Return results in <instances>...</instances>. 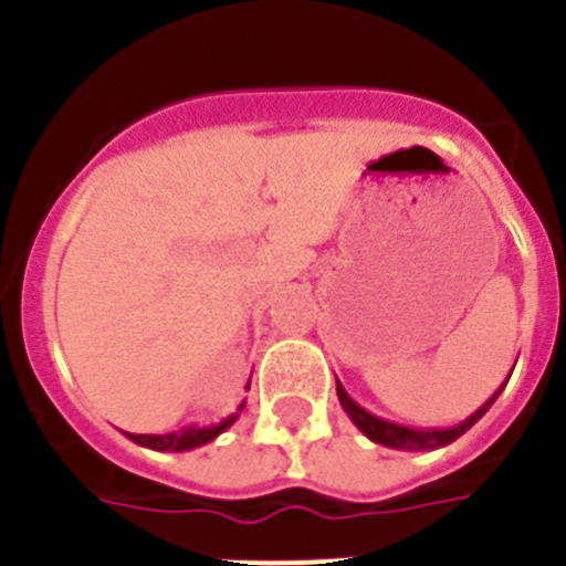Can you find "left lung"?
<instances>
[{
    "instance_id": "obj_1",
    "label": "left lung",
    "mask_w": 566,
    "mask_h": 566,
    "mask_svg": "<svg viewBox=\"0 0 566 566\" xmlns=\"http://www.w3.org/2000/svg\"><path fill=\"white\" fill-rule=\"evenodd\" d=\"M501 389H497V392L492 395V398L486 400L481 409H475L468 420L459 422V426H451V429H426V431L409 429V426H398V422H389V420H381V417L370 415V411L361 409L354 398H348V392L339 387V381H337V398H339V403H343L345 415L354 420V426L367 437V440L378 442V446L395 448V451H434V448L451 446V442L459 440L464 431L473 429L475 422H479L481 417L490 411V406L495 403V398L501 395Z\"/></svg>"
}]
</instances>
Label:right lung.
Masks as SVG:
<instances>
[{
	"mask_svg": "<svg viewBox=\"0 0 566 566\" xmlns=\"http://www.w3.org/2000/svg\"><path fill=\"white\" fill-rule=\"evenodd\" d=\"M249 389V387H245ZM243 411V403H240V409ZM238 411L234 415H229L227 420H221L218 426H207V429H199V426H188V429L182 431H171V434H126L132 442H137V446L144 448H151V451H190V448H199V446H207V442L216 440L221 431H227L229 426H232L234 420H238Z\"/></svg>",
	"mask_w": 566,
	"mask_h": 566,
	"instance_id": "obj_1",
	"label": "right lung"
}]
</instances>
